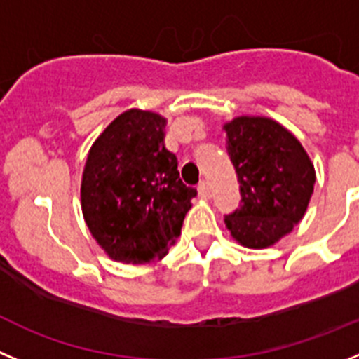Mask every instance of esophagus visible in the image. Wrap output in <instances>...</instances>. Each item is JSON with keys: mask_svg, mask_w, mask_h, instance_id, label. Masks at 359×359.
Masks as SVG:
<instances>
[{"mask_svg": "<svg viewBox=\"0 0 359 359\" xmlns=\"http://www.w3.org/2000/svg\"><path fill=\"white\" fill-rule=\"evenodd\" d=\"M198 195L202 196V198H211L212 196L211 184H209L208 180H202V182L198 184Z\"/></svg>", "mask_w": 359, "mask_h": 359, "instance_id": "34e87169", "label": "esophagus"}]
</instances>
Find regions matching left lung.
I'll list each match as a JSON object with an SVG mask.
<instances>
[{"instance_id": "left-lung-1", "label": "left lung", "mask_w": 359, "mask_h": 359, "mask_svg": "<svg viewBox=\"0 0 359 359\" xmlns=\"http://www.w3.org/2000/svg\"><path fill=\"white\" fill-rule=\"evenodd\" d=\"M241 205L225 216L238 243L266 248L299 224L315 186V168L295 135L270 118L240 116L224 125Z\"/></svg>"}]
</instances>
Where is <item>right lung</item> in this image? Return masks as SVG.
<instances>
[{
  "label": "right lung",
  "mask_w": 359,
  "mask_h": 359,
  "mask_svg": "<svg viewBox=\"0 0 359 359\" xmlns=\"http://www.w3.org/2000/svg\"><path fill=\"white\" fill-rule=\"evenodd\" d=\"M166 119L130 111L100 134L82 175V212L109 257L143 264L163 259L180 236L195 187L180 180L175 154L164 147Z\"/></svg>",
  "instance_id": "1"
}]
</instances>
